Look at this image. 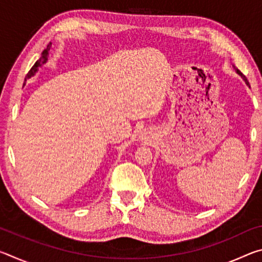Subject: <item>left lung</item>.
Segmentation results:
<instances>
[{
  "label": "left lung",
  "instance_id": "left-lung-1",
  "mask_svg": "<svg viewBox=\"0 0 262 262\" xmlns=\"http://www.w3.org/2000/svg\"><path fill=\"white\" fill-rule=\"evenodd\" d=\"M237 73H238L239 75H242V73H241V72H239V70H237ZM242 76H243V75H242ZM243 78H244V79H245V82H246V84H247V85H250V83H248V81H247V78H246L245 76H243Z\"/></svg>",
  "mask_w": 262,
  "mask_h": 262
}]
</instances>
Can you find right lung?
Wrapping results in <instances>:
<instances>
[{
    "mask_svg": "<svg viewBox=\"0 0 262 262\" xmlns=\"http://www.w3.org/2000/svg\"><path fill=\"white\" fill-rule=\"evenodd\" d=\"M51 45H52V43L50 42V43H48V45H47V48H46V50H43V52L41 53V56H40V59H39L37 62H35V63L33 64V67L30 69V72L28 73V75H26V77H25V81H26V79H28V78H30L31 76H33V75L35 74V72H38V68L40 67L41 64H43V63H45V62L47 61L48 51L51 50Z\"/></svg>",
    "mask_w": 262,
    "mask_h": 262,
    "instance_id": "obj_1",
    "label": "right lung"
}]
</instances>
